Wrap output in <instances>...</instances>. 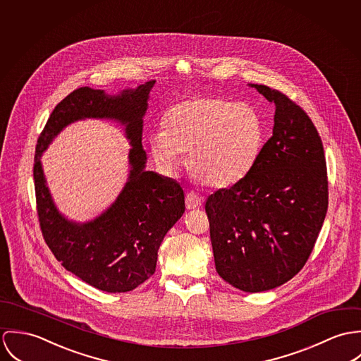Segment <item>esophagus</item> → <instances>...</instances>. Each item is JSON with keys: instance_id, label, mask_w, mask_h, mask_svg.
I'll use <instances>...</instances> for the list:
<instances>
[{"instance_id": "esophagus-1", "label": "esophagus", "mask_w": 361, "mask_h": 361, "mask_svg": "<svg viewBox=\"0 0 361 361\" xmlns=\"http://www.w3.org/2000/svg\"><path fill=\"white\" fill-rule=\"evenodd\" d=\"M202 203H203V200L200 198V195H198L197 192L191 191V192H188V194H187V197H185V206H187V209H188V210H192V209L200 207V206H202Z\"/></svg>"}]
</instances>
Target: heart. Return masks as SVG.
<instances>
[{"instance_id":"obj_1","label":"heart","mask_w":361,"mask_h":361,"mask_svg":"<svg viewBox=\"0 0 361 361\" xmlns=\"http://www.w3.org/2000/svg\"><path fill=\"white\" fill-rule=\"evenodd\" d=\"M163 131L151 137L154 159L169 173L188 154L192 177L212 188L230 187L246 177L260 155L264 124L257 111L243 102L198 97L170 106Z\"/></svg>"}]
</instances>
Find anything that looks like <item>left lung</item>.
<instances>
[{
  "label": "left lung",
  "mask_w": 361,
  "mask_h": 361,
  "mask_svg": "<svg viewBox=\"0 0 361 361\" xmlns=\"http://www.w3.org/2000/svg\"><path fill=\"white\" fill-rule=\"evenodd\" d=\"M276 105L271 138L250 173L204 204L219 276L263 292L306 264L328 209L326 163L307 114L279 90L250 84Z\"/></svg>",
  "instance_id": "obj_1"
}]
</instances>
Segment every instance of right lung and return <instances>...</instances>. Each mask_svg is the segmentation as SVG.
<instances>
[{
  "mask_svg": "<svg viewBox=\"0 0 361 361\" xmlns=\"http://www.w3.org/2000/svg\"><path fill=\"white\" fill-rule=\"evenodd\" d=\"M154 84L155 80L147 81L118 95L90 87L75 90L55 106L36 147L33 176L44 240L68 271L111 293L133 290L155 273L161 240L185 210L181 185L145 170L142 118ZM87 117L121 121L126 127L132 145L130 174L111 208L91 222L75 224L56 209L39 159L68 123Z\"/></svg>",
  "mask_w": 361,
  "mask_h": 361,
  "instance_id": "add662e5",
  "label": "right lung"
}]
</instances>
